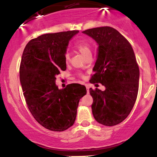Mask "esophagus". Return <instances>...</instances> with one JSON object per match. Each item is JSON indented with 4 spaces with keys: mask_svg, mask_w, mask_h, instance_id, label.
<instances>
[{
    "mask_svg": "<svg viewBox=\"0 0 157 157\" xmlns=\"http://www.w3.org/2000/svg\"><path fill=\"white\" fill-rule=\"evenodd\" d=\"M86 91H87V93L90 92V87H89L88 85H86Z\"/></svg>",
    "mask_w": 157,
    "mask_h": 157,
    "instance_id": "34e87169",
    "label": "esophagus"
}]
</instances>
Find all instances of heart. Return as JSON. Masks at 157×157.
Listing matches in <instances>:
<instances>
[{
	"label": "heart",
	"instance_id": "obj_1",
	"mask_svg": "<svg viewBox=\"0 0 157 157\" xmlns=\"http://www.w3.org/2000/svg\"><path fill=\"white\" fill-rule=\"evenodd\" d=\"M75 48L79 53L82 55L84 57H86L89 55H92V49L91 46L87 42L85 41H79L75 44ZM65 59L66 61H68L70 60V55L68 53H66L65 54Z\"/></svg>",
	"mask_w": 157,
	"mask_h": 157
}]
</instances>
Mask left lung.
Wrapping results in <instances>:
<instances>
[{"label":"left lung","instance_id":"obj_1","mask_svg":"<svg viewBox=\"0 0 157 157\" xmlns=\"http://www.w3.org/2000/svg\"><path fill=\"white\" fill-rule=\"evenodd\" d=\"M82 33L99 46L94 74L90 82L106 87L104 91L90 89L94 118L104 125H118L130 114L138 93L140 70L134 51L129 41L113 27L92 28Z\"/></svg>","mask_w":157,"mask_h":157}]
</instances>
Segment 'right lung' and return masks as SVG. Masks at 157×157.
Here are the masks:
<instances>
[{
    "label": "right lung",
    "mask_w": 157,
    "mask_h": 157,
    "mask_svg": "<svg viewBox=\"0 0 157 157\" xmlns=\"http://www.w3.org/2000/svg\"><path fill=\"white\" fill-rule=\"evenodd\" d=\"M79 31L45 34L28 42L23 51L20 79L27 107L46 129L61 132L73 125L79 99L86 87L71 84L59 90L56 76L66 70L69 41Z\"/></svg>",
    "instance_id": "add662e5"
}]
</instances>
